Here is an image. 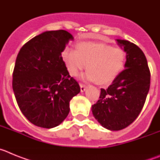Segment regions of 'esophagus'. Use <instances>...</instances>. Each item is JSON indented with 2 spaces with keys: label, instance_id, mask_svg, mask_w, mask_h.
<instances>
[{
  "label": "esophagus",
  "instance_id": "34e87169",
  "mask_svg": "<svg viewBox=\"0 0 160 160\" xmlns=\"http://www.w3.org/2000/svg\"><path fill=\"white\" fill-rule=\"evenodd\" d=\"M80 89H81L82 92H83V91H85L86 89H87V86L85 84H82V83H80Z\"/></svg>",
  "mask_w": 160,
  "mask_h": 160
}]
</instances>
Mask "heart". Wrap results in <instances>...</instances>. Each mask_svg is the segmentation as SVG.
<instances>
[{
    "label": "heart",
    "instance_id": "1",
    "mask_svg": "<svg viewBox=\"0 0 160 160\" xmlns=\"http://www.w3.org/2000/svg\"><path fill=\"white\" fill-rule=\"evenodd\" d=\"M62 57L70 75L75 77L87 66L85 78L99 85L112 82L124 70L127 52L122 47L95 42H81L76 51L65 49Z\"/></svg>",
    "mask_w": 160,
    "mask_h": 160
}]
</instances>
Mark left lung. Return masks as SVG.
I'll return each instance as SVG.
<instances>
[{
	"instance_id": "obj_1",
	"label": "left lung",
	"mask_w": 160,
	"mask_h": 160,
	"mask_svg": "<svg viewBox=\"0 0 160 160\" xmlns=\"http://www.w3.org/2000/svg\"><path fill=\"white\" fill-rule=\"evenodd\" d=\"M117 42L127 52L126 69L107 90L101 89L99 99L91 107L94 118L111 131L124 129L136 119L151 82L148 61L140 48L128 41Z\"/></svg>"
}]
</instances>
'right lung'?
I'll list each match as a JSON object with an SVG mask.
<instances>
[{
	"label": "right lung",
	"instance_id": "add662e5",
	"mask_svg": "<svg viewBox=\"0 0 160 160\" xmlns=\"http://www.w3.org/2000/svg\"><path fill=\"white\" fill-rule=\"evenodd\" d=\"M73 38L67 31H46L20 49L12 73V90L20 110L29 122L53 128L70 112V102L80 92L66 69L62 53Z\"/></svg>",
	"mask_w": 160,
	"mask_h": 160
}]
</instances>
